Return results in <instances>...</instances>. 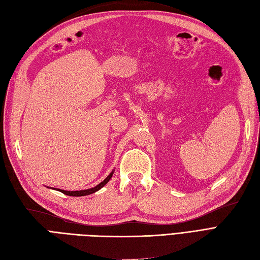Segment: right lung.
I'll use <instances>...</instances> for the list:
<instances>
[{
	"instance_id": "obj_1",
	"label": "right lung",
	"mask_w": 260,
	"mask_h": 260,
	"mask_svg": "<svg viewBox=\"0 0 260 260\" xmlns=\"http://www.w3.org/2000/svg\"><path fill=\"white\" fill-rule=\"evenodd\" d=\"M114 171L115 170H113L111 174H109L103 181H102V182L100 183V184H98L96 186H94V187H91V188H88V190H80V191H65V190H60V188H54V190H57V191H59V192H61V193H64V194H66V195H69V196H85V195H90V194H93V193H95L96 191H99V190H101L102 187H103L109 180L112 179V177H113V175H114Z\"/></svg>"
}]
</instances>
